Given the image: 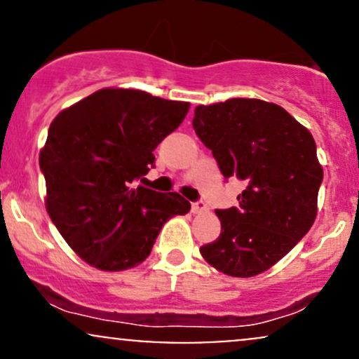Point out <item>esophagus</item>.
<instances>
[{
  "label": "esophagus",
  "mask_w": 359,
  "mask_h": 359,
  "mask_svg": "<svg viewBox=\"0 0 359 359\" xmlns=\"http://www.w3.org/2000/svg\"><path fill=\"white\" fill-rule=\"evenodd\" d=\"M192 212L194 214H203V212H208V205H205L203 201H199V203H194L192 204Z\"/></svg>",
  "instance_id": "obj_1"
}]
</instances>
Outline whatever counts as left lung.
<instances>
[{"label":"left lung","mask_w":359,"mask_h":359,"mask_svg":"<svg viewBox=\"0 0 359 359\" xmlns=\"http://www.w3.org/2000/svg\"><path fill=\"white\" fill-rule=\"evenodd\" d=\"M192 126L222 175L246 185L240 208L216 211L221 236L201 255L229 277L263 273L316 221L323 165L314 138L282 106L251 97L197 106Z\"/></svg>","instance_id":"1"}]
</instances>
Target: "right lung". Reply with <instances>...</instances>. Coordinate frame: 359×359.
Returning <instances> with one entry per match:
<instances>
[{
  "label": "right lung",
  "mask_w": 359,
  "mask_h": 359,
  "mask_svg": "<svg viewBox=\"0 0 359 359\" xmlns=\"http://www.w3.org/2000/svg\"><path fill=\"white\" fill-rule=\"evenodd\" d=\"M191 104L140 89L106 88L62 109L40 150L45 208L79 258L102 271L145 262L160 229L191 211L177 192L133 187L154 165V150Z\"/></svg>",
  "instance_id": "obj_1"
}]
</instances>
